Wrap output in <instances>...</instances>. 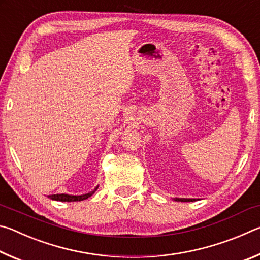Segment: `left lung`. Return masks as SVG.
Wrapping results in <instances>:
<instances>
[{"label": "left lung", "mask_w": 260, "mask_h": 260, "mask_svg": "<svg viewBox=\"0 0 260 260\" xmlns=\"http://www.w3.org/2000/svg\"><path fill=\"white\" fill-rule=\"evenodd\" d=\"M174 201H178V202H192V199H174Z\"/></svg>", "instance_id": "8db88e82"}]
</instances>
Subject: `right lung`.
I'll list each match as a JSON object with an SVG mask.
<instances>
[{
    "label": "right lung",
    "instance_id": "obj_1",
    "mask_svg": "<svg viewBox=\"0 0 260 260\" xmlns=\"http://www.w3.org/2000/svg\"><path fill=\"white\" fill-rule=\"evenodd\" d=\"M99 186L96 187L93 191L88 192V193H83V195H68V193H56V195H49L50 200L54 201H59V202H78V201H83L87 200L88 197H90L93 193L98 190Z\"/></svg>",
    "mask_w": 260,
    "mask_h": 260
}]
</instances>
